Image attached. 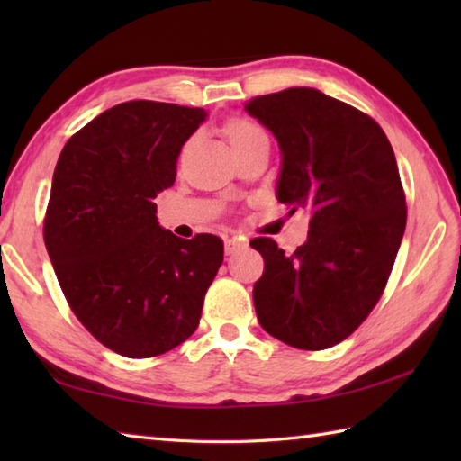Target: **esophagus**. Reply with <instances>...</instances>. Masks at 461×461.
I'll return each mask as SVG.
<instances>
[{"label":"esophagus","instance_id":"1","mask_svg":"<svg viewBox=\"0 0 461 461\" xmlns=\"http://www.w3.org/2000/svg\"><path fill=\"white\" fill-rule=\"evenodd\" d=\"M223 246H225V253H228V256H233V253H238L240 249L248 248V241L241 238H228Z\"/></svg>","mask_w":461,"mask_h":461}]
</instances>
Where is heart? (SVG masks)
I'll return each instance as SVG.
<instances>
[{"mask_svg":"<svg viewBox=\"0 0 461 461\" xmlns=\"http://www.w3.org/2000/svg\"><path fill=\"white\" fill-rule=\"evenodd\" d=\"M259 131H261L259 126L249 122V121H233L228 129V136H230V142H236V140L243 139V136L259 132Z\"/></svg>","mask_w":461,"mask_h":461,"instance_id":"heart-1","label":"heart"}]
</instances>
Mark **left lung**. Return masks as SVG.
<instances>
[{
  "mask_svg": "<svg viewBox=\"0 0 461 461\" xmlns=\"http://www.w3.org/2000/svg\"><path fill=\"white\" fill-rule=\"evenodd\" d=\"M246 111L279 144L277 200L311 213L291 256L251 240L266 261L253 285L258 321L285 345L329 348L375 309L404 236L394 150L370 116L311 86L256 96Z\"/></svg>",
  "mask_w": 461,
  "mask_h": 461,
  "instance_id": "left-lung-1",
  "label": "left lung"
}]
</instances>
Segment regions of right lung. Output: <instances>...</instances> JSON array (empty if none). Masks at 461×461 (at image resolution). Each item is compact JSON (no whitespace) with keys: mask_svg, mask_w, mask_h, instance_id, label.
Segmentation results:
<instances>
[{"mask_svg":"<svg viewBox=\"0 0 461 461\" xmlns=\"http://www.w3.org/2000/svg\"><path fill=\"white\" fill-rule=\"evenodd\" d=\"M205 119L190 106L121 103L73 134L57 160L49 259L77 319L122 357L182 345L223 261L218 236L182 240L156 218L154 198L174 184L182 146Z\"/></svg>","mask_w":461,"mask_h":461,"instance_id":"add662e5","label":"right lung"}]
</instances>
